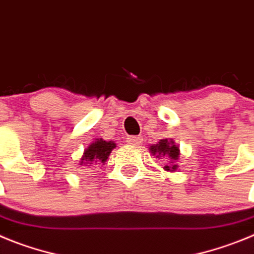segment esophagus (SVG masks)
<instances>
[{
  "label": "esophagus",
  "instance_id": "34e87169",
  "mask_svg": "<svg viewBox=\"0 0 254 254\" xmlns=\"http://www.w3.org/2000/svg\"><path fill=\"white\" fill-rule=\"evenodd\" d=\"M125 141H127L129 145H139V144H140V141H141V139H140V136L131 135V136H127V140H125Z\"/></svg>",
  "mask_w": 254,
  "mask_h": 254
}]
</instances>
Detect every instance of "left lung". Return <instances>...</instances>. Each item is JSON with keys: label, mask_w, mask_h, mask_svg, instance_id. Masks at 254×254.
Returning <instances> with one entry per match:
<instances>
[{"label": "left lung", "mask_w": 254, "mask_h": 254, "mask_svg": "<svg viewBox=\"0 0 254 254\" xmlns=\"http://www.w3.org/2000/svg\"><path fill=\"white\" fill-rule=\"evenodd\" d=\"M149 149L152 154L157 155L158 158H162V157L170 158L171 163H173V161L178 159V155H180V149H178L177 145H175V141L167 140V139H162V140L158 141V144H153V145H150ZM164 168L167 171H176L177 164L166 166Z\"/></svg>", "instance_id": "left-lung-1"}]
</instances>
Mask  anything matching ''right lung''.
Listing matches in <instances>:
<instances>
[{"label": "right lung", "mask_w": 254, "mask_h": 254, "mask_svg": "<svg viewBox=\"0 0 254 254\" xmlns=\"http://www.w3.org/2000/svg\"><path fill=\"white\" fill-rule=\"evenodd\" d=\"M115 147V143H113V141H105L102 139H97L84 150L81 163H86V166L87 164L90 166L92 163H105L107 157L110 155L111 150Z\"/></svg>", "instance_id": "right-lung-1"}]
</instances>
